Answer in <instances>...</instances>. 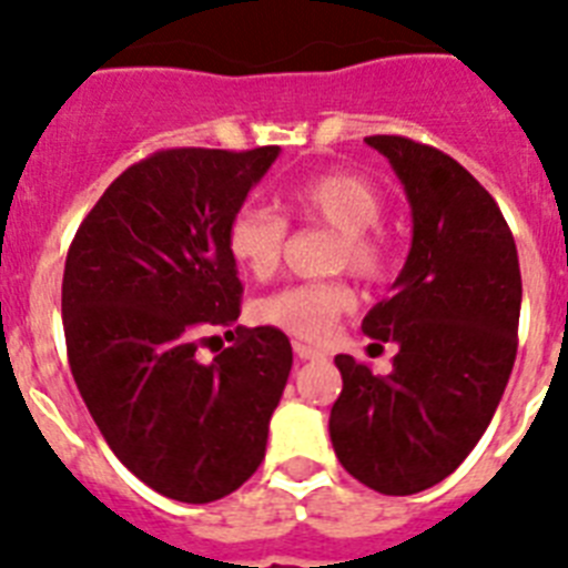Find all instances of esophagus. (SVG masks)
I'll list each match as a JSON object with an SVG mask.
<instances>
[{"instance_id":"34e87169","label":"esophagus","mask_w":568,"mask_h":568,"mask_svg":"<svg viewBox=\"0 0 568 568\" xmlns=\"http://www.w3.org/2000/svg\"><path fill=\"white\" fill-rule=\"evenodd\" d=\"M293 351L298 359H325V351L313 348L307 342H293Z\"/></svg>"}]
</instances>
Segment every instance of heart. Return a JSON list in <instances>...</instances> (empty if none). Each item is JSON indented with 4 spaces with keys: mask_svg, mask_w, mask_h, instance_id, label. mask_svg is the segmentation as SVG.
Returning <instances> with one entry per match:
<instances>
[{
    "mask_svg": "<svg viewBox=\"0 0 568 568\" xmlns=\"http://www.w3.org/2000/svg\"><path fill=\"white\" fill-rule=\"evenodd\" d=\"M290 217L334 229L336 246L331 266L363 281H379L392 264V241L377 226L383 196L372 182L351 171H325L298 182L287 194ZM287 246V220L246 203L226 223V252L241 273L264 281L275 273ZM354 293L345 281H298L257 298L252 313L295 339L318 342L331 334L336 318L351 311Z\"/></svg>",
    "mask_w": 568,
    "mask_h": 568,
    "instance_id": "heart-1",
    "label": "heart"
}]
</instances>
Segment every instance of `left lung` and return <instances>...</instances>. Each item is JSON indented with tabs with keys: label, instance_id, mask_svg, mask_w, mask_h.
<instances>
[{
	"label": "left lung",
	"instance_id": "1",
	"mask_svg": "<svg viewBox=\"0 0 568 568\" xmlns=\"http://www.w3.org/2000/svg\"><path fill=\"white\" fill-rule=\"evenodd\" d=\"M412 205V250L395 293L363 331L395 342L392 372L336 357L331 442L365 487L409 496L438 485L479 444L517 359V243L496 200L456 159L406 135H368ZM383 348V345H379Z\"/></svg>",
	"mask_w": 568,
	"mask_h": 568
}]
</instances>
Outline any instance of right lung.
Listing matches in <instances>:
<instances>
[{"instance_id": "add662e5", "label": "right lung", "mask_w": 568, "mask_h": 568, "mask_svg": "<svg viewBox=\"0 0 568 568\" xmlns=\"http://www.w3.org/2000/svg\"><path fill=\"white\" fill-rule=\"evenodd\" d=\"M278 148H171L126 168L74 234L63 273L65 354L89 415L156 494L223 499L264 462L293 348L241 327L226 223ZM232 326L209 366L195 348ZM217 339V336H211Z\"/></svg>"}]
</instances>
